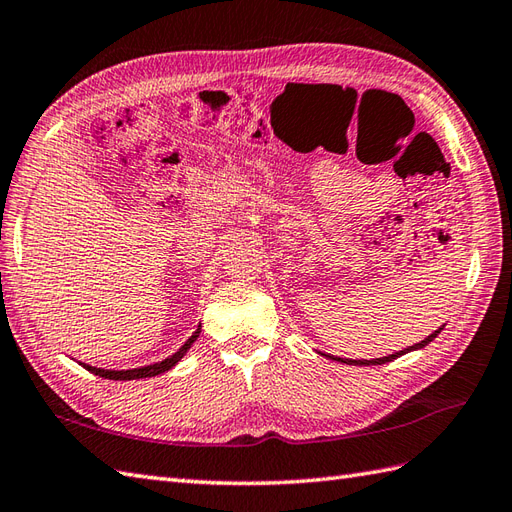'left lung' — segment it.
Masks as SVG:
<instances>
[{
    "label": "left lung",
    "mask_w": 512,
    "mask_h": 512,
    "mask_svg": "<svg viewBox=\"0 0 512 512\" xmlns=\"http://www.w3.org/2000/svg\"><path fill=\"white\" fill-rule=\"evenodd\" d=\"M445 327V325H443ZM443 327H438L434 334H430L427 336L425 340H421V342H417L414 344V347H410V349H403V351H397V353H392V355H386V358H375V360H347V358H331V355H327V358H331V360H336V362H342V364H353V366H373V364H386V362H392V360H397L399 355H403V353H408V351H414V349H423V347H427V344H430L438 334H441L443 331Z\"/></svg>",
    "instance_id": "left-lung-1"
}]
</instances>
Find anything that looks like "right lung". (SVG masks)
<instances>
[{"label":"right lung","instance_id":"right-lung-1","mask_svg":"<svg viewBox=\"0 0 512 512\" xmlns=\"http://www.w3.org/2000/svg\"><path fill=\"white\" fill-rule=\"evenodd\" d=\"M200 334V325L198 329L192 334V338H187V342L183 344L181 349H178L174 355H170V358H165L163 362H157V364H150V366H141V368H128V371H109V368H95V366H89V364H82L87 368V371H91L93 375H100L104 379H115V382H124V379H144V377H154V375H161L165 371H170L172 366H176L178 362H181L183 355L189 351V347L196 342Z\"/></svg>","mask_w":512,"mask_h":512}]
</instances>
